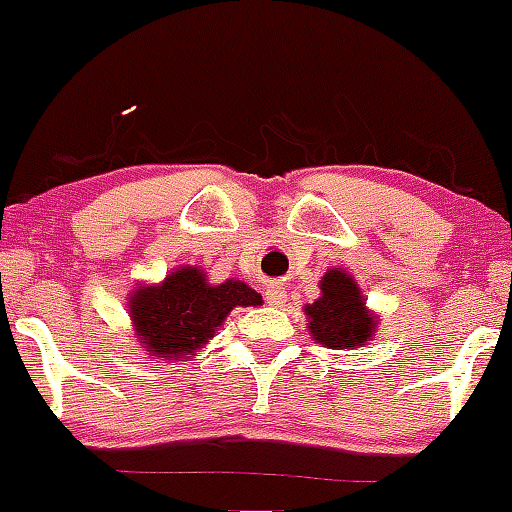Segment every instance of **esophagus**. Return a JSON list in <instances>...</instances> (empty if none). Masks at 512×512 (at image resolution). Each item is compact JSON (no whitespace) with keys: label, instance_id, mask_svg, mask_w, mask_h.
Masks as SVG:
<instances>
[{"label":"esophagus","instance_id":"34e87169","mask_svg":"<svg viewBox=\"0 0 512 512\" xmlns=\"http://www.w3.org/2000/svg\"><path fill=\"white\" fill-rule=\"evenodd\" d=\"M266 295H268V302H271V304H275V307H278V304H283L285 302V290H283V287H278V285H275V287H271V290H268L266 292Z\"/></svg>","mask_w":512,"mask_h":512}]
</instances>
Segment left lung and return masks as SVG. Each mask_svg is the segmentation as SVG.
I'll return each mask as SVG.
<instances>
[{
    "mask_svg": "<svg viewBox=\"0 0 512 512\" xmlns=\"http://www.w3.org/2000/svg\"><path fill=\"white\" fill-rule=\"evenodd\" d=\"M319 300L304 304L309 336L324 348H360L377 333V317L367 309L363 290L343 268H329L319 280Z\"/></svg>",
    "mask_w": 512,
    "mask_h": 512,
    "instance_id": "left-lung-1",
    "label": "left lung"
}]
</instances>
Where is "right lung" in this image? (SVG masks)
<instances>
[{
  "instance_id": "right-lung-1",
  "label": "right lung",
  "mask_w": 512,
  "mask_h": 512,
  "mask_svg": "<svg viewBox=\"0 0 512 512\" xmlns=\"http://www.w3.org/2000/svg\"><path fill=\"white\" fill-rule=\"evenodd\" d=\"M261 295L229 278L212 285L198 266L174 268L162 283H140L128 297L137 341L159 360H188L212 341L234 307H258Z\"/></svg>"
}]
</instances>
